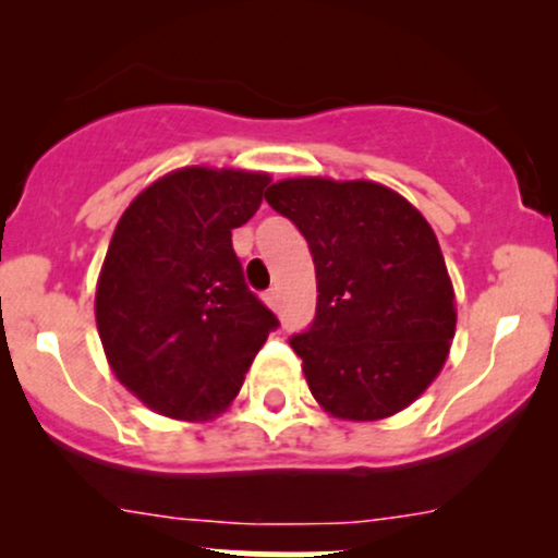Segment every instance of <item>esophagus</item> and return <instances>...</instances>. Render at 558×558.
<instances>
[{
	"label": "esophagus",
	"instance_id": "obj_1",
	"mask_svg": "<svg viewBox=\"0 0 558 558\" xmlns=\"http://www.w3.org/2000/svg\"><path fill=\"white\" fill-rule=\"evenodd\" d=\"M265 301L275 310V306H278V288H270V291L265 293Z\"/></svg>",
	"mask_w": 558,
	"mask_h": 558
}]
</instances>
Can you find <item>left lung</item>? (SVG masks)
Wrapping results in <instances>:
<instances>
[{"instance_id":"left-lung-1","label":"left lung","mask_w":558,"mask_h":558,"mask_svg":"<svg viewBox=\"0 0 558 558\" xmlns=\"http://www.w3.org/2000/svg\"><path fill=\"white\" fill-rule=\"evenodd\" d=\"M267 204L310 243L317 312L291 338L306 383L332 417L401 412L435 380L457 330L453 286L433 228L373 181L288 178Z\"/></svg>"}]
</instances>
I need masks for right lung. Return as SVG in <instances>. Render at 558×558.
Instances as JSON below:
<instances>
[{"label": "right lung", "mask_w": 558, "mask_h": 558, "mask_svg": "<svg viewBox=\"0 0 558 558\" xmlns=\"http://www.w3.org/2000/svg\"><path fill=\"white\" fill-rule=\"evenodd\" d=\"M267 183L270 175L246 170L168 172L114 228L96 283V328L114 377L157 414H220L280 325L248 291L230 241Z\"/></svg>", "instance_id": "right-lung-1"}]
</instances>
